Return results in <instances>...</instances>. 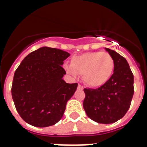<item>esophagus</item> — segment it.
Instances as JSON below:
<instances>
[{
  "label": "esophagus",
  "instance_id": "34e87169",
  "mask_svg": "<svg viewBox=\"0 0 147 147\" xmlns=\"http://www.w3.org/2000/svg\"><path fill=\"white\" fill-rule=\"evenodd\" d=\"M78 88H79V89H81V90L83 89L82 86L81 85H78Z\"/></svg>",
  "mask_w": 147,
  "mask_h": 147
}]
</instances>
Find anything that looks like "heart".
Here are the masks:
<instances>
[{
  "label": "heart",
  "mask_w": 147,
  "mask_h": 147,
  "mask_svg": "<svg viewBox=\"0 0 147 147\" xmlns=\"http://www.w3.org/2000/svg\"><path fill=\"white\" fill-rule=\"evenodd\" d=\"M114 61L108 53L102 51L87 52L71 58L65 69L73 76L82 75L84 82L91 88L105 85L112 76Z\"/></svg>",
  "instance_id": "heart-1"
}]
</instances>
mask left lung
<instances>
[{
    "instance_id": "1",
    "label": "left lung",
    "mask_w": 147,
    "mask_h": 147,
    "mask_svg": "<svg viewBox=\"0 0 147 147\" xmlns=\"http://www.w3.org/2000/svg\"><path fill=\"white\" fill-rule=\"evenodd\" d=\"M105 50L113 59V74L100 88L84 89L83 107L90 119L107 124L124 117L129 110L134 93V77L125 58L115 51Z\"/></svg>"
}]
</instances>
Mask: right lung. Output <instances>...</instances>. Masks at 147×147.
Here are the masks:
<instances>
[{
    "label": "right lung",
    "instance_id": "add662e5",
    "mask_svg": "<svg viewBox=\"0 0 147 147\" xmlns=\"http://www.w3.org/2000/svg\"><path fill=\"white\" fill-rule=\"evenodd\" d=\"M69 56L60 49L40 48L28 54L15 71L13 102L20 117L30 125L49 127L62 119L78 85L62 80L66 72L62 65Z\"/></svg>",
    "mask_w": 147,
    "mask_h": 147
}]
</instances>
